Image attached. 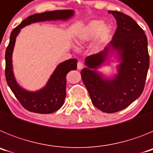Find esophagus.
Returning a JSON list of instances; mask_svg holds the SVG:
<instances>
[{
    "instance_id": "34e87169",
    "label": "esophagus",
    "mask_w": 153,
    "mask_h": 153,
    "mask_svg": "<svg viewBox=\"0 0 153 153\" xmlns=\"http://www.w3.org/2000/svg\"><path fill=\"white\" fill-rule=\"evenodd\" d=\"M83 68V63L82 62H78L77 63V69L78 70H82Z\"/></svg>"
}]
</instances>
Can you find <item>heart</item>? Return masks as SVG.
I'll return each mask as SVG.
<instances>
[{"mask_svg":"<svg viewBox=\"0 0 153 153\" xmlns=\"http://www.w3.org/2000/svg\"><path fill=\"white\" fill-rule=\"evenodd\" d=\"M110 32L111 28L109 25L103 24L102 21L93 20L81 28L76 35V41L78 44H83L96 36L93 47L94 49L98 51L106 44Z\"/></svg>","mask_w":153,"mask_h":153,"instance_id":"obj_1","label":"heart"}]
</instances>
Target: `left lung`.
<instances>
[{"mask_svg": "<svg viewBox=\"0 0 153 153\" xmlns=\"http://www.w3.org/2000/svg\"><path fill=\"white\" fill-rule=\"evenodd\" d=\"M117 20L113 40L104 51L87 56L81 77L92 102L103 113H113L129 106L140 97L145 86L149 56L145 32L129 16L109 10ZM117 52L120 63L118 74L105 79L95 70L105 61L109 52Z\"/></svg>", "mask_w": 153, "mask_h": 153, "instance_id": "8db88e82", "label": "left lung"}]
</instances>
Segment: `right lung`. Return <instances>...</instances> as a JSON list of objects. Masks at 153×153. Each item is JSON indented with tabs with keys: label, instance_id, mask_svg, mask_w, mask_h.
Here are the masks:
<instances>
[{
	"label": "right lung",
	"instance_id": "add662e5",
	"mask_svg": "<svg viewBox=\"0 0 153 153\" xmlns=\"http://www.w3.org/2000/svg\"><path fill=\"white\" fill-rule=\"evenodd\" d=\"M74 15L72 10H59L35 13L24 20L12 30L10 42L5 53V76L8 86L16 98L27 110L36 113L48 114L56 111L63 106L66 97V76L68 72L76 69V59H70L58 65L44 88L36 92H30L19 86L13 76L12 53L16 37L21 28L31 23L56 20H67Z\"/></svg>",
	"mask_w": 153,
	"mask_h": 153
}]
</instances>
